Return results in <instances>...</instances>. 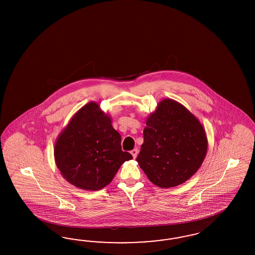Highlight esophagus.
I'll list each match as a JSON object with an SVG mask.
<instances>
[{
  "mask_svg": "<svg viewBox=\"0 0 255 255\" xmlns=\"http://www.w3.org/2000/svg\"><path fill=\"white\" fill-rule=\"evenodd\" d=\"M131 154L132 155L133 159H135L137 157V154H138V149L137 148H133L132 150H131Z\"/></svg>",
  "mask_w": 255,
  "mask_h": 255,
  "instance_id": "34e87169",
  "label": "esophagus"
}]
</instances>
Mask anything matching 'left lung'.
<instances>
[{
	"label": "left lung",
	"mask_w": 255,
	"mask_h": 255,
	"mask_svg": "<svg viewBox=\"0 0 255 255\" xmlns=\"http://www.w3.org/2000/svg\"><path fill=\"white\" fill-rule=\"evenodd\" d=\"M136 161L161 188L179 185L200 167L208 149L205 129L182 105L162 100L148 117Z\"/></svg>",
	"instance_id": "8db88e82"
}]
</instances>
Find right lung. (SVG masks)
Listing matches in <instances>:
<instances>
[{
  "label": "right lung",
  "instance_id": "right-lung-1",
  "mask_svg": "<svg viewBox=\"0 0 255 255\" xmlns=\"http://www.w3.org/2000/svg\"><path fill=\"white\" fill-rule=\"evenodd\" d=\"M111 120L90 103L72 118L55 144L57 167L77 188L97 191L109 184L125 161L132 159L121 146Z\"/></svg>",
  "mask_w": 255,
  "mask_h": 255
}]
</instances>
